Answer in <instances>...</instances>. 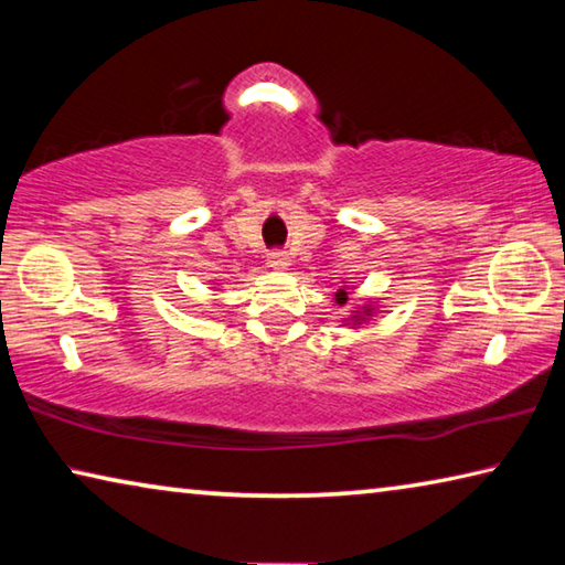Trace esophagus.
<instances>
[{
	"instance_id": "34e87169",
	"label": "esophagus",
	"mask_w": 565,
	"mask_h": 565,
	"mask_svg": "<svg viewBox=\"0 0 565 565\" xmlns=\"http://www.w3.org/2000/svg\"><path fill=\"white\" fill-rule=\"evenodd\" d=\"M269 266L271 269H289V256H286V252H271L269 254Z\"/></svg>"
}]
</instances>
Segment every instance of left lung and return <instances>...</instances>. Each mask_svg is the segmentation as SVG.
I'll return each instance as SVG.
<instances>
[{
    "label": "left lung",
    "instance_id": "8db88e82",
    "mask_svg": "<svg viewBox=\"0 0 565 565\" xmlns=\"http://www.w3.org/2000/svg\"><path fill=\"white\" fill-rule=\"evenodd\" d=\"M333 301H337V306H347L349 303V291L347 289H339L337 294H333ZM363 317H369V311H363V313H353V317H351V321L353 323H361L363 321Z\"/></svg>",
    "mask_w": 565,
    "mask_h": 565
}]
</instances>
